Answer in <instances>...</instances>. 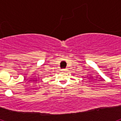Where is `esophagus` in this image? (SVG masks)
<instances>
[{
  "label": "esophagus",
  "instance_id": "obj_1",
  "mask_svg": "<svg viewBox=\"0 0 121 121\" xmlns=\"http://www.w3.org/2000/svg\"><path fill=\"white\" fill-rule=\"evenodd\" d=\"M64 71H65V69H64Z\"/></svg>",
  "mask_w": 121,
  "mask_h": 121
}]
</instances>
